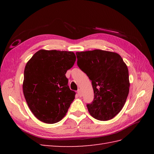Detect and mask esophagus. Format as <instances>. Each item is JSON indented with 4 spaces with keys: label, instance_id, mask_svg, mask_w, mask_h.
I'll use <instances>...</instances> for the list:
<instances>
[{
    "label": "esophagus",
    "instance_id": "esophagus-1",
    "mask_svg": "<svg viewBox=\"0 0 154 154\" xmlns=\"http://www.w3.org/2000/svg\"><path fill=\"white\" fill-rule=\"evenodd\" d=\"M77 94H78V95H79L80 97H82V93H81V91L80 89H79V90L77 91Z\"/></svg>",
    "mask_w": 154,
    "mask_h": 154
}]
</instances>
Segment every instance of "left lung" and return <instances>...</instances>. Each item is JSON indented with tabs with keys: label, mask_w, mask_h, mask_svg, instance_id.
Wrapping results in <instances>:
<instances>
[{
	"label": "left lung",
	"mask_w": 154,
	"mask_h": 154,
	"mask_svg": "<svg viewBox=\"0 0 154 154\" xmlns=\"http://www.w3.org/2000/svg\"><path fill=\"white\" fill-rule=\"evenodd\" d=\"M77 65L89 77L94 91L87 104L90 114L101 121L112 119L122 110L129 93L128 69L114 52L100 50L77 52Z\"/></svg>",
	"instance_id": "1"
}]
</instances>
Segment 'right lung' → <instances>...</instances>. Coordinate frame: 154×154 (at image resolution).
I'll use <instances>...</instances> for the list:
<instances>
[{
  "label": "right lung",
  "instance_id": "add662e5",
  "mask_svg": "<svg viewBox=\"0 0 154 154\" xmlns=\"http://www.w3.org/2000/svg\"><path fill=\"white\" fill-rule=\"evenodd\" d=\"M76 60L72 51L41 50L26 65L23 93L32 112L45 123L54 124L66 114L75 92L65 73Z\"/></svg>",
  "mask_w": 154,
  "mask_h": 154
}]
</instances>
